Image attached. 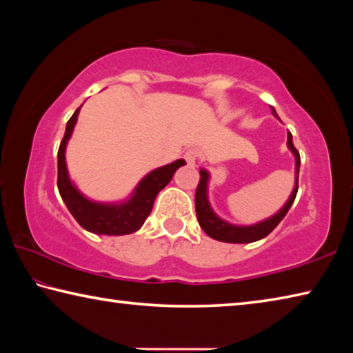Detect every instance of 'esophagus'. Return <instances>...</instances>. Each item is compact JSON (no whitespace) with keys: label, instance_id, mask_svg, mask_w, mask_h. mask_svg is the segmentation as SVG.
Returning <instances> with one entry per match:
<instances>
[{"label":"esophagus","instance_id":"34e87169","mask_svg":"<svg viewBox=\"0 0 353 353\" xmlns=\"http://www.w3.org/2000/svg\"><path fill=\"white\" fill-rule=\"evenodd\" d=\"M183 159L187 160V163L190 166H194L196 162H198V152H196L194 149H188V151L183 154Z\"/></svg>","mask_w":353,"mask_h":353}]
</instances>
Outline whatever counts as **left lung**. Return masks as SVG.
<instances>
[{
    "instance_id": "8db88e82",
    "label": "left lung",
    "mask_w": 353,
    "mask_h": 353,
    "mask_svg": "<svg viewBox=\"0 0 353 353\" xmlns=\"http://www.w3.org/2000/svg\"><path fill=\"white\" fill-rule=\"evenodd\" d=\"M274 115L277 117L274 107H271ZM279 118V117H277ZM288 148L292 151L296 157V187L292 190L290 199L280 212H277L274 216L261 221L259 224L254 225H234L229 224L218 218L216 214L213 213L208 204L207 199V181H208V172L205 170H201V179L198 183V188H196V196H194V205H196V216H198L201 229L205 232V234L213 238V240L224 241V243H252L256 240H261L271 234V232L276 229L280 221L285 218V214L288 213L290 207L296 199L297 194V182H299V168H301V155L299 151L292 145V135L288 132Z\"/></svg>"
}]
</instances>
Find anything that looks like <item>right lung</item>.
Instances as JSON below:
<instances>
[{"label":"right lung","mask_w":353,"mask_h":353,"mask_svg":"<svg viewBox=\"0 0 353 353\" xmlns=\"http://www.w3.org/2000/svg\"><path fill=\"white\" fill-rule=\"evenodd\" d=\"M81 107L77 109L73 117L68 119L65 135L61 141L57 152V188L61 193L65 205L73 214V218L79 223L83 229L98 235H128L134 234L145 223L149 213L152 210L155 196L160 190H163L168 182L174 176L177 168L183 166L185 160H176L162 168H157L149 172L139 183L132 198L128 202L119 205H105L97 204L83 198L77 191L73 183L70 182L67 165H65V146L73 132L77 115H79Z\"/></svg>","instance_id":"1"}]
</instances>
